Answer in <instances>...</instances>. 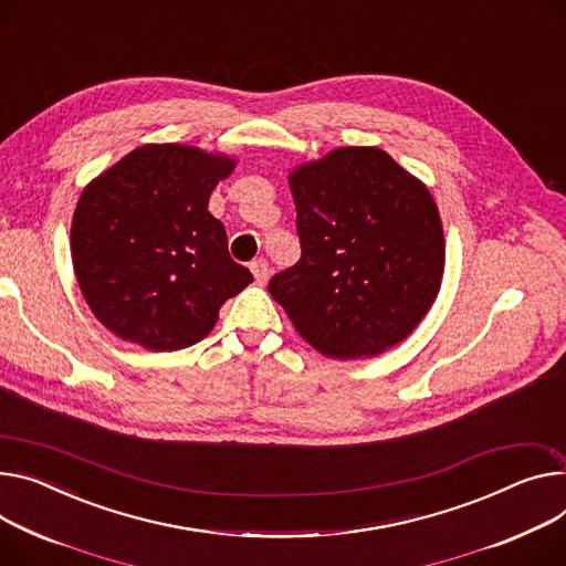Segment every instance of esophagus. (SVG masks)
<instances>
[{"instance_id":"34e87169","label":"esophagus","mask_w":566,"mask_h":566,"mask_svg":"<svg viewBox=\"0 0 566 566\" xmlns=\"http://www.w3.org/2000/svg\"><path fill=\"white\" fill-rule=\"evenodd\" d=\"M251 272H253V279L255 283H265L270 279V263L268 258H255L251 263Z\"/></svg>"}]
</instances>
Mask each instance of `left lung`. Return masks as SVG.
<instances>
[{"label":"left lung","instance_id":"obj_1","mask_svg":"<svg viewBox=\"0 0 566 566\" xmlns=\"http://www.w3.org/2000/svg\"><path fill=\"white\" fill-rule=\"evenodd\" d=\"M298 263L270 294L331 358H363L408 337L438 296L444 233L423 184L382 149L342 147L290 177Z\"/></svg>","mask_w":566,"mask_h":566}]
</instances>
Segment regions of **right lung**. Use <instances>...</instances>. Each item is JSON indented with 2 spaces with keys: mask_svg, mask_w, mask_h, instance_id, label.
<instances>
[{
  "mask_svg": "<svg viewBox=\"0 0 566 566\" xmlns=\"http://www.w3.org/2000/svg\"><path fill=\"white\" fill-rule=\"evenodd\" d=\"M233 160L186 145H145L83 190L72 220V263L95 317L149 352L206 337L251 272L229 253L208 212Z\"/></svg>",
  "mask_w": 566,
  "mask_h": 566,
  "instance_id": "1",
  "label": "right lung"
}]
</instances>
